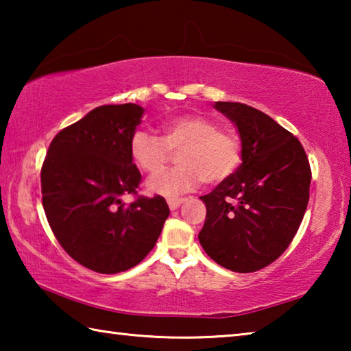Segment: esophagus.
<instances>
[{
  "label": "esophagus",
  "instance_id": "obj_1",
  "mask_svg": "<svg viewBox=\"0 0 351 351\" xmlns=\"http://www.w3.org/2000/svg\"><path fill=\"white\" fill-rule=\"evenodd\" d=\"M184 201H186V198H171V199H169L167 203H169V207H170V210H176L178 207H180Z\"/></svg>",
  "mask_w": 351,
  "mask_h": 351
}]
</instances>
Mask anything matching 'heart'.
<instances>
[{
	"label": "heart",
	"mask_w": 351,
	"mask_h": 351,
	"mask_svg": "<svg viewBox=\"0 0 351 351\" xmlns=\"http://www.w3.org/2000/svg\"><path fill=\"white\" fill-rule=\"evenodd\" d=\"M162 136L138 130L130 138V156L142 171L156 173L176 152L175 169L165 170L147 182L153 195L175 198L190 192L201 181L217 184L234 173L241 161V142L232 132L204 116H180L165 121Z\"/></svg>",
	"instance_id": "heart-1"
}]
</instances>
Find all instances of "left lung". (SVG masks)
Wrapping results in <instances>:
<instances>
[{
    "label": "left lung",
    "instance_id": "8db88e82",
    "mask_svg": "<svg viewBox=\"0 0 351 351\" xmlns=\"http://www.w3.org/2000/svg\"><path fill=\"white\" fill-rule=\"evenodd\" d=\"M241 141V164L201 197L206 221L198 235L209 257L234 272H254L285 252L305 215L311 169L295 136L265 112L215 102Z\"/></svg>",
    "mask_w": 351,
    "mask_h": 351
}]
</instances>
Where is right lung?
I'll use <instances>...</instances> for the list:
<instances>
[{
    "mask_svg": "<svg viewBox=\"0 0 351 351\" xmlns=\"http://www.w3.org/2000/svg\"><path fill=\"white\" fill-rule=\"evenodd\" d=\"M144 108L104 105L52 139L41 167L47 221L71 257L100 274L133 268L152 251L170 209L165 199L136 193L141 173L130 156V138Z\"/></svg>",
    "mask_w": 351,
    "mask_h": 351,
    "instance_id": "right-lung-1",
    "label": "right lung"
}]
</instances>
